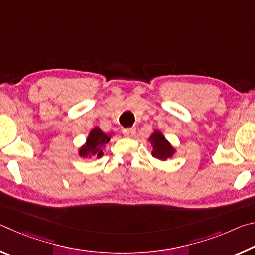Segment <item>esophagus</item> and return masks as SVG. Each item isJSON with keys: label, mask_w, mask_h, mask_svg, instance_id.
Instances as JSON below:
<instances>
[{"label": "esophagus", "mask_w": 255, "mask_h": 255, "mask_svg": "<svg viewBox=\"0 0 255 255\" xmlns=\"http://www.w3.org/2000/svg\"><path fill=\"white\" fill-rule=\"evenodd\" d=\"M135 132H136V129L135 128H127V129H124V130H123L124 135L127 136V137L133 136V135H135Z\"/></svg>", "instance_id": "obj_1"}]
</instances>
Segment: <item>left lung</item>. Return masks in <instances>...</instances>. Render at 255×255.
Wrapping results in <instances>:
<instances>
[{
  "instance_id": "obj_1",
  "label": "left lung",
  "mask_w": 255,
  "mask_h": 255,
  "mask_svg": "<svg viewBox=\"0 0 255 255\" xmlns=\"http://www.w3.org/2000/svg\"><path fill=\"white\" fill-rule=\"evenodd\" d=\"M150 140L154 146L153 149V156L162 161L170 158L172 155L174 154V148L170 145L169 141L165 139L161 132L155 131L152 136H150Z\"/></svg>"
}]
</instances>
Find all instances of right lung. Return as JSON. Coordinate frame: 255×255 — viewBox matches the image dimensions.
<instances>
[{"label": "right lung", "instance_id": "right-lung-1", "mask_svg": "<svg viewBox=\"0 0 255 255\" xmlns=\"http://www.w3.org/2000/svg\"><path fill=\"white\" fill-rule=\"evenodd\" d=\"M110 140V138L106 133H103L100 128H94L93 130L90 132L86 140V145L80 149V155L82 157L88 156V155H97L98 157L102 156V149L101 146L107 144Z\"/></svg>", "mask_w": 255, "mask_h": 255}]
</instances>
